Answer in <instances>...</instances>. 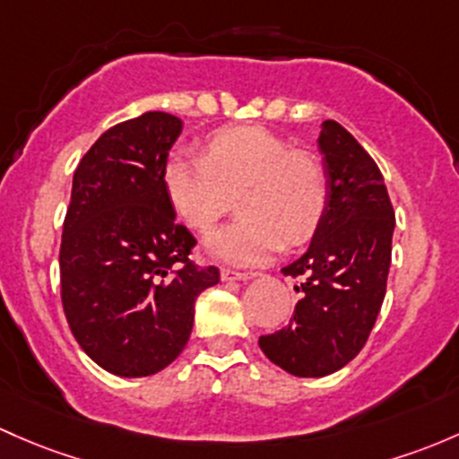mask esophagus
Here are the masks:
<instances>
[{"label":"esophagus","mask_w":459,"mask_h":459,"mask_svg":"<svg viewBox=\"0 0 459 459\" xmlns=\"http://www.w3.org/2000/svg\"><path fill=\"white\" fill-rule=\"evenodd\" d=\"M257 277V273H248V270H233L221 268V281H246V279Z\"/></svg>","instance_id":"1"}]
</instances>
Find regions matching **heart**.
<instances>
[{"label": "heart", "mask_w": 459, "mask_h": 459, "mask_svg": "<svg viewBox=\"0 0 459 459\" xmlns=\"http://www.w3.org/2000/svg\"><path fill=\"white\" fill-rule=\"evenodd\" d=\"M162 185L178 217L197 233H209L239 195L242 220L211 235L206 248L242 266L268 259L283 239L307 242L330 200L323 162L264 127L220 129L206 156L171 153Z\"/></svg>", "instance_id": "b5f03b06"}]
</instances>
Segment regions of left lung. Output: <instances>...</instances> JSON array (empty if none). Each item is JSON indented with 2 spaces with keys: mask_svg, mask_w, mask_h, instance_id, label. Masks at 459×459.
I'll use <instances>...</instances> for the list:
<instances>
[{
  "mask_svg": "<svg viewBox=\"0 0 459 459\" xmlns=\"http://www.w3.org/2000/svg\"><path fill=\"white\" fill-rule=\"evenodd\" d=\"M318 149L330 200L310 248L281 268L299 279L290 325L259 336L264 354L301 378L345 368L368 343L387 290L395 215L383 173L359 141L325 120Z\"/></svg>",
  "mask_w": 459,
  "mask_h": 459,
  "instance_id": "left-lung-1",
  "label": "left lung"
}]
</instances>
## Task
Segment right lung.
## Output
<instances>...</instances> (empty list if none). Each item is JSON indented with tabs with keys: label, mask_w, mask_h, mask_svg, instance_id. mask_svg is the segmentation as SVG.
<instances>
[{
	"label": "right lung",
	"mask_w": 459,
	"mask_h": 459,
	"mask_svg": "<svg viewBox=\"0 0 459 459\" xmlns=\"http://www.w3.org/2000/svg\"><path fill=\"white\" fill-rule=\"evenodd\" d=\"M182 120L147 112L109 127L72 180L59 268L76 343L125 378L158 374L185 350L197 294L220 281L189 259L195 238L178 224L162 169Z\"/></svg>",
	"instance_id": "obj_1"
}]
</instances>
